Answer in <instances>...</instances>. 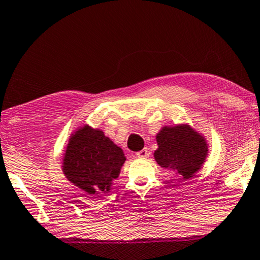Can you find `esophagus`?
Here are the masks:
<instances>
[{
	"mask_svg": "<svg viewBox=\"0 0 260 260\" xmlns=\"http://www.w3.org/2000/svg\"><path fill=\"white\" fill-rule=\"evenodd\" d=\"M136 154H137V157L138 158H147V157H149V151H147V149H143V150H141V151H138V152L137 153H136Z\"/></svg>",
	"mask_w": 260,
	"mask_h": 260,
	"instance_id": "obj_1",
	"label": "esophagus"
}]
</instances>
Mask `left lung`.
Instances as JSON below:
<instances>
[{
    "label": "left lung",
    "instance_id": "obj_1",
    "mask_svg": "<svg viewBox=\"0 0 260 260\" xmlns=\"http://www.w3.org/2000/svg\"><path fill=\"white\" fill-rule=\"evenodd\" d=\"M157 142L155 160L161 167L177 170L183 180L197 173L208 152L205 139L185 125L164 127L157 135Z\"/></svg>",
    "mask_w": 260,
    "mask_h": 260
}]
</instances>
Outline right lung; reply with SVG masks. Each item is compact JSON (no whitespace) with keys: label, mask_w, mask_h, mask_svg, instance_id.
<instances>
[{"label":"right lung","mask_w":260,"mask_h":260,"mask_svg":"<svg viewBox=\"0 0 260 260\" xmlns=\"http://www.w3.org/2000/svg\"><path fill=\"white\" fill-rule=\"evenodd\" d=\"M125 161L123 151L102 131L83 126L72 136L63 159L67 179L88 194L103 195Z\"/></svg>","instance_id":"add662e5"}]
</instances>
